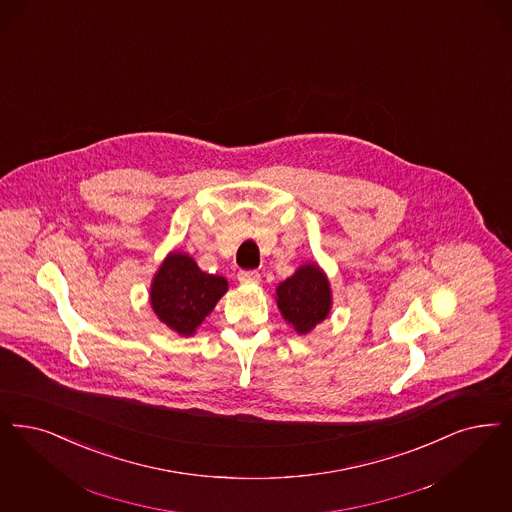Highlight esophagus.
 <instances>
[{"label": "esophagus", "instance_id": "obj_1", "mask_svg": "<svg viewBox=\"0 0 512 512\" xmlns=\"http://www.w3.org/2000/svg\"><path fill=\"white\" fill-rule=\"evenodd\" d=\"M238 280L242 284H257L261 280V274L257 270H240L238 272Z\"/></svg>", "mask_w": 512, "mask_h": 512}]
</instances>
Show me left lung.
<instances>
[{"label":"left lung","mask_w":512,"mask_h":512,"mask_svg":"<svg viewBox=\"0 0 512 512\" xmlns=\"http://www.w3.org/2000/svg\"><path fill=\"white\" fill-rule=\"evenodd\" d=\"M278 307L299 333H308L328 316L331 291L328 278L318 266H301L276 289Z\"/></svg>","instance_id":"8db88e82"}]
</instances>
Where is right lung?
I'll return each mask as SVG.
<instances>
[{
	"instance_id": "obj_1",
	"label": "right lung",
	"mask_w": 512,
	"mask_h": 512,
	"mask_svg": "<svg viewBox=\"0 0 512 512\" xmlns=\"http://www.w3.org/2000/svg\"><path fill=\"white\" fill-rule=\"evenodd\" d=\"M226 289L223 276L205 274L188 255L173 253L152 282L150 303L165 326L188 337L204 322Z\"/></svg>"
}]
</instances>
